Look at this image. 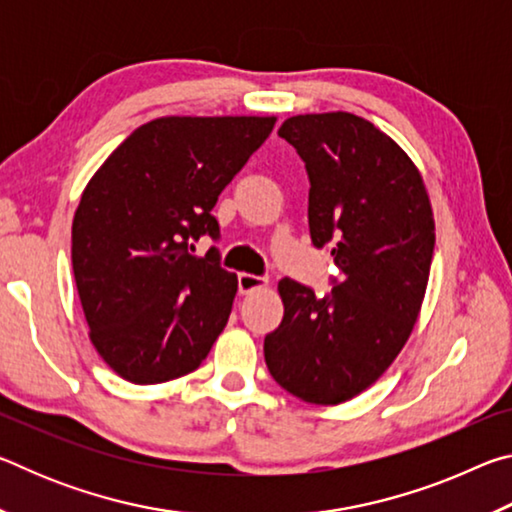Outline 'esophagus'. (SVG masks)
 Listing matches in <instances>:
<instances>
[{
    "label": "esophagus",
    "mask_w": 512,
    "mask_h": 512,
    "mask_svg": "<svg viewBox=\"0 0 512 512\" xmlns=\"http://www.w3.org/2000/svg\"><path fill=\"white\" fill-rule=\"evenodd\" d=\"M266 277H259V275H253V273H239V277H237V284H239V293H250V291H255V289H262V287H266Z\"/></svg>",
    "instance_id": "1"
}]
</instances>
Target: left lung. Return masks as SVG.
Instances as JSON below:
<instances>
[{
    "mask_svg": "<svg viewBox=\"0 0 512 512\" xmlns=\"http://www.w3.org/2000/svg\"><path fill=\"white\" fill-rule=\"evenodd\" d=\"M277 135L305 162L309 235L339 277L316 296L277 284L284 318L266 334L268 372L311 404H341L384 375L418 320L436 244L431 203L409 155L352 112L289 117Z\"/></svg>",
    "mask_w": 512,
    "mask_h": 512,
    "instance_id": "8db88e82",
    "label": "left lung"
}]
</instances>
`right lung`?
I'll use <instances>...</instances> for the list:
<instances>
[{
	"label": "right lung",
	"instance_id": "right-lung-1",
	"mask_svg": "<svg viewBox=\"0 0 512 512\" xmlns=\"http://www.w3.org/2000/svg\"><path fill=\"white\" fill-rule=\"evenodd\" d=\"M275 117H160L121 142L85 187L72 223V268L90 339L133 384L201 366L223 332L237 275L216 246L212 207Z\"/></svg>",
	"mask_w": 512,
	"mask_h": 512
}]
</instances>
